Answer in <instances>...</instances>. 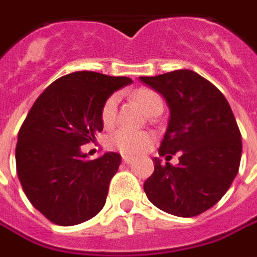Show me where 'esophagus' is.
<instances>
[{"label":"esophagus","instance_id":"1","mask_svg":"<svg viewBox=\"0 0 257 257\" xmlns=\"http://www.w3.org/2000/svg\"><path fill=\"white\" fill-rule=\"evenodd\" d=\"M132 160H134V159L129 158V156H122V162H123L125 165H129V163H131Z\"/></svg>","mask_w":257,"mask_h":257}]
</instances>
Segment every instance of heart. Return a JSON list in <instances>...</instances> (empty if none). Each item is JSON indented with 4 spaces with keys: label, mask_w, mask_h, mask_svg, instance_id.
Here are the masks:
<instances>
[{
    "label": "heart",
    "mask_w": 257,
    "mask_h": 257,
    "mask_svg": "<svg viewBox=\"0 0 257 257\" xmlns=\"http://www.w3.org/2000/svg\"><path fill=\"white\" fill-rule=\"evenodd\" d=\"M134 98L141 105L146 114L151 115L156 109H163V99L158 92L151 88H139L134 92ZM116 108H118V95L114 94L108 97L101 109V121L105 126H111L116 118ZM109 146L115 151L121 152L122 155L135 156L145 152L151 143L153 142V135L151 132H135L129 129H118L114 134H111Z\"/></svg>",
    "instance_id": "obj_1"
}]
</instances>
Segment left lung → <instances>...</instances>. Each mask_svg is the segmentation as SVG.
Segmentation results:
<instances>
[{"label": "left lung", "mask_w": 257, "mask_h": 257, "mask_svg": "<svg viewBox=\"0 0 257 257\" xmlns=\"http://www.w3.org/2000/svg\"><path fill=\"white\" fill-rule=\"evenodd\" d=\"M165 97L170 119L159 155L179 165H162L143 190L153 205L176 216H195L214 207L236 177L242 156L238 123L224 94L191 70L141 77Z\"/></svg>", "instance_id": "8db88e82"}]
</instances>
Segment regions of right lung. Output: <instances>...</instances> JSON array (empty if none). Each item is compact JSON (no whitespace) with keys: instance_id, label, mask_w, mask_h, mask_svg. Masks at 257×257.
I'll return each instance as SVG.
<instances>
[{"instance_id":"obj_1","label":"right lung","mask_w":257,"mask_h":257,"mask_svg":"<svg viewBox=\"0 0 257 257\" xmlns=\"http://www.w3.org/2000/svg\"><path fill=\"white\" fill-rule=\"evenodd\" d=\"M132 83L95 71L57 78L35 101L19 129L17 174L35 208L62 226L91 219L105 205L121 155L106 152L90 160L81 146L102 131L106 98Z\"/></svg>"}]
</instances>
